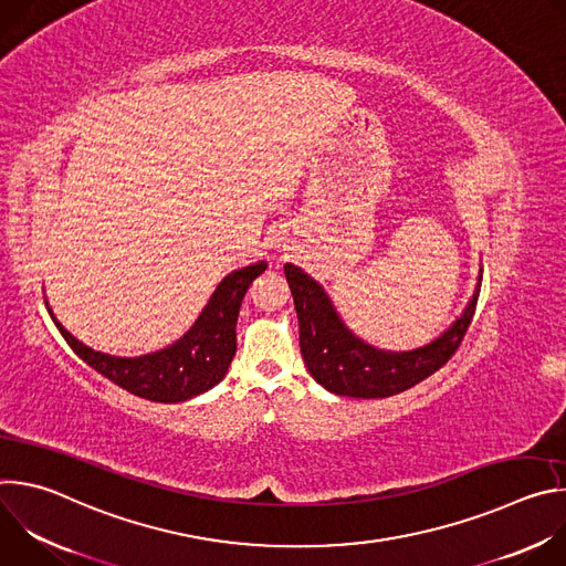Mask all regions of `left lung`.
<instances>
[{
  "label": "left lung",
  "mask_w": 566,
  "mask_h": 566,
  "mask_svg": "<svg viewBox=\"0 0 566 566\" xmlns=\"http://www.w3.org/2000/svg\"><path fill=\"white\" fill-rule=\"evenodd\" d=\"M300 322V352L308 374L332 394L385 398L406 391L441 369L459 349L481 291V275L463 313L430 345L412 352H385L360 340L340 319L334 302L311 275L286 264Z\"/></svg>",
  "instance_id": "obj_1"
}]
</instances>
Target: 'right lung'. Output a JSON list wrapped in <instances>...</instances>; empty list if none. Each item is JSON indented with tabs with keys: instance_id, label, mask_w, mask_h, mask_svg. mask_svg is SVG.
I'll return each instance as SVG.
<instances>
[{
	"instance_id": "1",
	"label": "right lung",
	"mask_w": 566,
	"mask_h": 566,
	"mask_svg": "<svg viewBox=\"0 0 566 566\" xmlns=\"http://www.w3.org/2000/svg\"><path fill=\"white\" fill-rule=\"evenodd\" d=\"M264 271L266 262H258L226 275L195 319V325L177 343L136 358L94 352L62 327L46 297L44 304L66 345L98 374L134 396L156 402H181L223 380L237 352L234 327L241 300L253 280Z\"/></svg>"
}]
</instances>
